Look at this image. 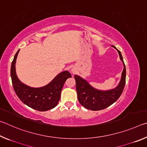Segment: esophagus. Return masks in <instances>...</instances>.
<instances>
[{"mask_svg": "<svg viewBox=\"0 0 147 147\" xmlns=\"http://www.w3.org/2000/svg\"><path fill=\"white\" fill-rule=\"evenodd\" d=\"M74 71H75V69H74V68H73H73L71 69V72H72V73H74Z\"/></svg>", "mask_w": 147, "mask_h": 147, "instance_id": "1", "label": "esophagus"}]
</instances>
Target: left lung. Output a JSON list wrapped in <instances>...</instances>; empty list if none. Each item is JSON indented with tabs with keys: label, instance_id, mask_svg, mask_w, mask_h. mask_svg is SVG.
<instances>
[{
	"label": "left lung",
	"instance_id": "8db88e82",
	"mask_svg": "<svg viewBox=\"0 0 147 147\" xmlns=\"http://www.w3.org/2000/svg\"><path fill=\"white\" fill-rule=\"evenodd\" d=\"M113 47L116 49L115 47ZM117 51L121 60L123 61L124 69L121 74V80L115 88L108 91L98 90L93 88L85 79L74 75L78 101L84 108L93 111L101 110L111 106L121 95L126 82V67L121 52L118 49Z\"/></svg>",
	"mask_w": 147,
	"mask_h": 147
}]
</instances>
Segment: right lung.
Returning <instances> with one entry per match:
<instances>
[{"instance_id": "right-lung-1", "label": "right lung", "mask_w": 147, "mask_h": 147, "mask_svg": "<svg viewBox=\"0 0 147 147\" xmlns=\"http://www.w3.org/2000/svg\"><path fill=\"white\" fill-rule=\"evenodd\" d=\"M20 49L14 56L11 65V78L14 91L23 102L31 108L45 111L57 106L60 99L61 92L67 79L71 74L67 71L58 74L51 82L41 88H34L22 83L16 72V59Z\"/></svg>"}]
</instances>
